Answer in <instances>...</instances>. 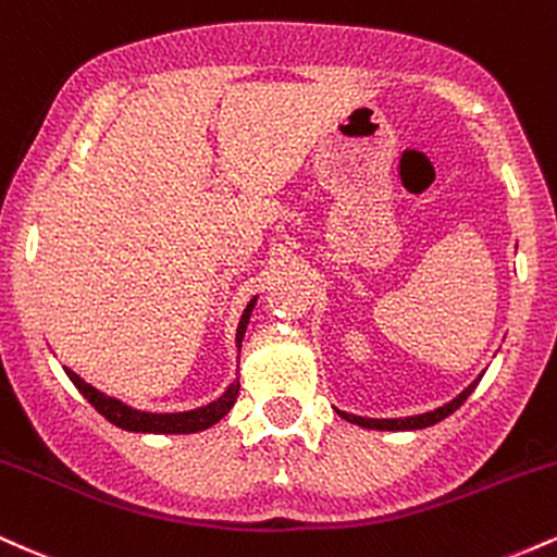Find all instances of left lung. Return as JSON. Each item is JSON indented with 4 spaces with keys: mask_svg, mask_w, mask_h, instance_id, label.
<instances>
[{
    "mask_svg": "<svg viewBox=\"0 0 557 557\" xmlns=\"http://www.w3.org/2000/svg\"><path fill=\"white\" fill-rule=\"evenodd\" d=\"M479 385V380L471 382L469 387L463 389L458 398H453L450 403H445V406L434 408L430 413H419V417H406V419H363V417H354V413H345V411H337L345 421H350V424H359V426H367V430H387V432H400V430H424V426H432L437 424V421H443L445 417H450L456 408L463 406V400L469 398L471 393H474V387Z\"/></svg>",
    "mask_w": 557,
    "mask_h": 557,
    "instance_id": "left-lung-1",
    "label": "left lung"
}]
</instances>
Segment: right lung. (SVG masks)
Returning a JSON list of instances; mask_svg holds the SVG:
<instances>
[{
  "label": "right lung",
  "instance_id": "obj_1",
  "mask_svg": "<svg viewBox=\"0 0 557 557\" xmlns=\"http://www.w3.org/2000/svg\"><path fill=\"white\" fill-rule=\"evenodd\" d=\"M253 304H257V298L246 306V311H243V317L238 322V332H235L238 350H240L243 335H246L248 319H251ZM65 372L70 380H73V385L81 389L83 398L91 403L101 417H104L107 421H112V424L120 426V430H127V432L190 434V432L209 430V426L216 424V421H220L230 411V408H233V403H235V398H238V389H240V382L235 380L233 385H230L225 393L220 395V398L209 403V406L194 408V411H183V413H149V411H136V408L125 406V403H120L117 398H110V395L99 393V389L88 385V382H83L81 376L73 372V369H65Z\"/></svg>",
  "mask_w": 557,
  "mask_h": 557
}]
</instances>
